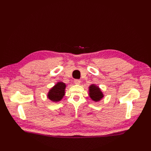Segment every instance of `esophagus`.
<instances>
[{
    "label": "esophagus",
    "instance_id": "34e87169",
    "mask_svg": "<svg viewBox=\"0 0 151 151\" xmlns=\"http://www.w3.org/2000/svg\"><path fill=\"white\" fill-rule=\"evenodd\" d=\"M74 83H75V84L79 85L81 84V81L78 80V79H76V80L74 81Z\"/></svg>",
    "mask_w": 151,
    "mask_h": 151
}]
</instances>
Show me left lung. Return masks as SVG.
Wrapping results in <instances>:
<instances>
[{
  "label": "left lung",
  "instance_id": "8db88e82",
  "mask_svg": "<svg viewBox=\"0 0 151 151\" xmlns=\"http://www.w3.org/2000/svg\"><path fill=\"white\" fill-rule=\"evenodd\" d=\"M89 96L94 102H98L104 98V94L101 89L94 84H91L89 87Z\"/></svg>",
  "mask_w": 151,
  "mask_h": 151
}]
</instances>
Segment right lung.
<instances>
[{
  "instance_id": "right-lung-1",
  "label": "right lung",
  "mask_w": 151,
  "mask_h": 151,
  "mask_svg": "<svg viewBox=\"0 0 151 151\" xmlns=\"http://www.w3.org/2000/svg\"><path fill=\"white\" fill-rule=\"evenodd\" d=\"M66 84L63 82H58L47 93V98L54 103L60 101L65 94Z\"/></svg>"
}]
</instances>
